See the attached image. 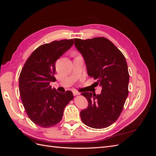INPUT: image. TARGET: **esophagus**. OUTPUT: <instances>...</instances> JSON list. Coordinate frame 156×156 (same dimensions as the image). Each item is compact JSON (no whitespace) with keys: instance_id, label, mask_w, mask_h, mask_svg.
Returning a JSON list of instances; mask_svg holds the SVG:
<instances>
[{"instance_id":"1","label":"esophagus","mask_w":156,"mask_h":156,"mask_svg":"<svg viewBox=\"0 0 156 156\" xmlns=\"http://www.w3.org/2000/svg\"><path fill=\"white\" fill-rule=\"evenodd\" d=\"M73 95H74V96H77V95H79V94H80V93H79V92L76 91V90H73Z\"/></svg>"}]
</instances>
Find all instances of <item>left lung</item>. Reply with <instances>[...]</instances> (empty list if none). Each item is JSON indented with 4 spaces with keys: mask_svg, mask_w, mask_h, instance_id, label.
I'll return each mask as SVG.
<instances>
[{
    "mask_svg": "<svg viewBox=\"0 0 156 156\" xmlns=\"http://www.w3.org/2000/svg\"><path fill=\"white\" fill-rule=\"evenodd\" d=\"M75 45L81 53L88 76L97 79L102 87L100 94L83 92L88 102L80 112L83 123L102 129L119 119L128 96L129 75L124 56L105 37L75 38Z\"/></svg>",
    "mask_w": 156,
    "mask_h": 156,
    "instance_id": "1",
    "label": "left lung"
}]
</instances>
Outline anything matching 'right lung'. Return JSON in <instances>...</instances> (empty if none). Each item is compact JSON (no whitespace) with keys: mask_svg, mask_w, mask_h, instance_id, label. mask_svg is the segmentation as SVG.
<instances>
[{"mask_svg":"<svg viewBox=\"0 0 156 156\" xmlns=\"http://www.w3.org/2000/svg\"><path fill=\"white\" fill-rule=\"evenodd\" d=\"M62 40L38 47L22 68L19 87L23 106L29 119L42 127L55 126L62 120L64 109L73 100L71 91L61 93L49 85L55 82V62L73 44Z\"/></svg>","mask_w":156,"mask_h":156,"instance_id":"right-lung-1","label":"right lung"}]
</instances>
